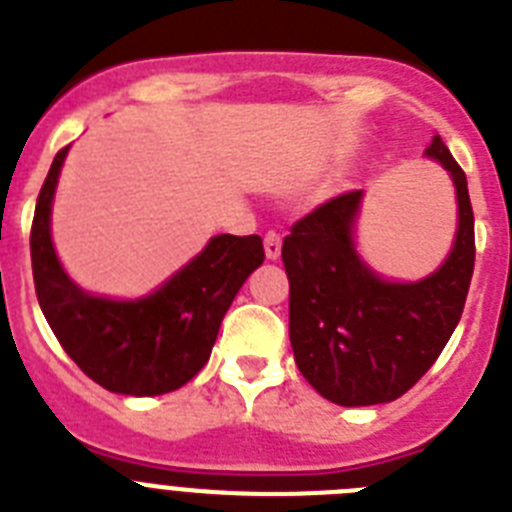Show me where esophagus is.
Instances as JSON below:
<instances>
[{"label":"esophagus","instance_id":"34e87169","mask_svg":"<svg viewBox=\"0 0 512 512\" xmlns=\"http://www.w3.org/2000/svg\"><path fill=\"white\" fill-rule=\"evenodd\" d=\"M281 247H283L281 234L268 231V234H265V255H268V260H278V257H281Z\"/></svg>","mask_w":512,"mask_h":512}]
</instances>
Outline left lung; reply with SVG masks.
Listing matches in <instances>:
<instances>
[{
	"label": "left lung",
	"instance_id": "1",
	"mask_svg": "<svg viewBox=\"0 0 512 512\" xmlns=\"http://www.w3.org/2000/svg\"><path fill=\"white\" fill-rule=\"evenodd\" d=\"M425 157L453 180L459 219L446 260L420 281H391L363 260L355 244L363 190L327 201L283 239L293 358L304 379L342 407L402 397L441 355L464 311L474 273L466 175L441 136Z\"/></svg>",
	"mask_w": 512,
	"mask_h": 512
}]
</instances>
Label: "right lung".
Masks as SVG:
<instances>
[{"mask_svg": "<svg viewBox=\"0 0 512 512\" xmlns=\"http://www.w3.org/2000/svg\"><path fill=\"white\" fill-rule=\"evenodd\" d=\"M69 146L53 159L30 231L33 281L43 317L69 358L102 389L159 397L188 384L211 358L221 319L265 260L257 234L211 237L188 265L139 299L84 291L66 275L51 239L53 195Z\"/></svg>", "mask_w": 512, "mask_h": 512, "instance_id": "right-lung-1", "label": "right lung"}]
</instances>
